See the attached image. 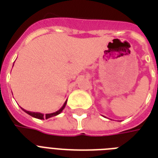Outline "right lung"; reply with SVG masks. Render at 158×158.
<instances>
[{"mask_svg": "<svg viewBox=\"0 0 158 158\" xmlns=\"http://www.w3.org/2000/svg\"><path fill=\"white\" fill-rule=\"evenodd\" d=\"M66 102H67V100L64 102V105L62 106L61 108H60V110H57V111H56V112H53V113H50V114H46L45 115H44V114H43V113L28 111V110H24V109H23L22 107H21V109H22V110H23L24 112H26L27 114H28L29 115H31V116H33V117L37 118V119H39V120H44V119H48V118L52 117V116H56V115H59L60 113L61 112L62 110H64V106H65V105H66Z\"/></svg>", "mask_w": 158, "mask_h": 158, "instance_id": "1", "label": "right lung"}]
</instances>
